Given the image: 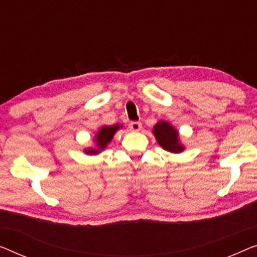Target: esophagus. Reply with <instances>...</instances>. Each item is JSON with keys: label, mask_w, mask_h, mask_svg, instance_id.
<instances>
[{"label": "esophagus", "mask_w": 257, "mask_h": 257, "mask_svg": "<svg viewBox=\"0 0 257 257\" xmlns=\"http://www.w3.org/2000/svg\"><path fill=\"white\" fill-rule=\"evenodd\" d=\"M129 129L132 130V132H140V130L142 129V123L141 122H136V121L130 122Z\"/></svg>", "instance_id": "obj_1"}]
</instances>
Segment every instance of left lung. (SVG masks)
Returning <instances> with one entry per match:
<instances>
[{
  "label": "left lung",
  "instance_id": "8db88e82",
  "mask_svg": "<svg viewBox=\"0 0 257 257\" xmlns=\"http://www.w3.org/2000/svg\"><path fill=\"white\" fill-rule=\"evenodd\" d=\"M153 135L164 150L173 153H180L185 150L179 141L178 130L166 121H159L153 127Z\"/></svg>",
  "mask_w": 257,
  "mask_h": 257
}]
</instances>
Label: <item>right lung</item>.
<instances>
[{
  "mask_svg": "<svg viewBox=\"0 0 257 257\" xmlns=\"http://www.w3.org/2000/svg\"><path fill=\"white\" fill-rule=\"evenodd\" d=\"M120 128H122V125L118 123L114 125H104V127H101L97 133V135H95V148L85 149L86 155H97V153L106 149L107 144L112 141L114 134H115Z\"/></svg>",
  "mask_w": 257,
  "mask_h": 257,
  "instance_id": "add662e5",
  "label": "right lung"
}]
</instances>
